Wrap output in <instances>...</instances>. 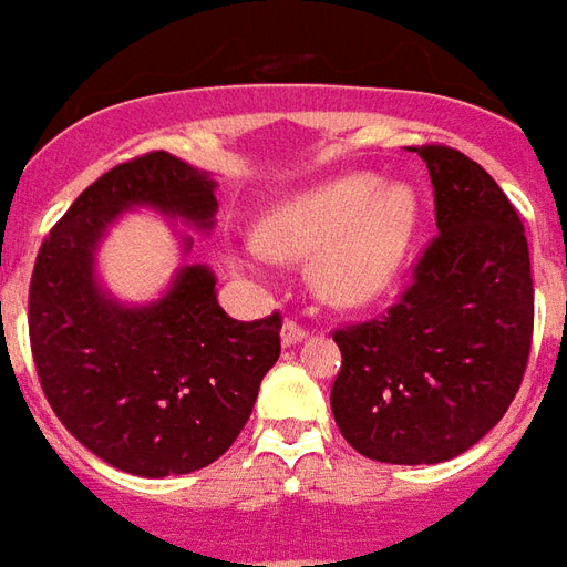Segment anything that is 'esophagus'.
<instances>
[{
	"label": "esophagus",
	"mask_w": 567,
	"mask_h": 567,
	"mask_svg": "<svg viewBox=\"0 0 567 567\" xmlns=\"http://www.w3.org/2000/svg\"><path fill=\"white\" fill-rule=\"evenodd\" d=\"M301 339H307V328H301L298 321H284V328H280V342L287 348L298 346Z\"/></svg>",
	"instance_id": "34e87169"
}]
</instances>
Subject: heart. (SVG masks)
Here are the masks:
<instances>
[{
  "label": "heart",
  "instance_id": "1",
  "mask_svg": "<svg viewBox=\"0 0 567 567\" xmlns=\"http://www.w3.org/2000/svg\"><path fill=\"white\" fill-rule=\"evenodd\" d=\"M421 198L406 181L348 172L284 198L257 221V246L237 266L260 271L266 260H306L312 292L330 307L378 305L395 287L415 246Z\"/></svg>",
  "mask_w": 567,
  "mask_h": 567
}]
</instances>
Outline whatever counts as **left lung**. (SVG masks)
<instances>
[{"label":"left lung","instance_id":"obj_1","mask_svg":"<svg viewBox=\"0 0 567 567\" xmlns=\"http://www.w3.org/2000/svg\"><path fill=\"white\" fill-rule=\"evenodd\" d=\"M439 237L389 316L337 330L339 433L369 460L436 465L477 445L513 404L533 339L527 237L480 163L421 146Z\"/></svg>","mask_w":567,"mask_h":567}]
</instances>
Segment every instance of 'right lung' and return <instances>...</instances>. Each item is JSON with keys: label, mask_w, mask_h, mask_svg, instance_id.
I'll return each mask as SVG.
<instances>
[{"label": "right lung", "mask_w": 567, "mask_h": 567, "mask_svg": "<svg viewBox=\"0 0 567 567\" xmlns=\"http://www.w3.org/2000/svg\"><path fill=\"white\" fill-rule=\"evenodd\" d=\"M216 187L210 172L169 152L120 163L63 213L31 275V354L54 415L99 460L137 477L219 460L280 357L278 312L230 319L210 266L187 262V230L173 226L182 266L152 302H122L97 275V248L125 212L210 234Z\"/></svg>", "instance_id": "right-lung-1"}]
</instances>
